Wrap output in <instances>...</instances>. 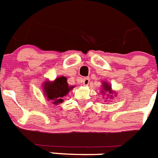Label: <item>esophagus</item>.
I'll list each match as a JSON object with an SVG mask.
<instances>
[{"mask_svg":"<svg viewBox=\"0 0 158 158\" xmlns=\"http://www.w3.org/2000/svg\"><path fill=\"white\" fill-rule=\"evenodd\" d=\"M89 83H90V79H89V78H83V85L87 86V85H88V84H89Z\"/></svg>","mask_w":158,"mask_h":158,"instance_id":"1","label":"esophagus"}]
</instances>
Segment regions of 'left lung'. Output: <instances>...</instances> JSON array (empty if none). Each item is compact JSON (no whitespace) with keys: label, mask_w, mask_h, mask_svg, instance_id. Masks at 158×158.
<instances>
[{"label":"left lung","mask_w":158,"mask_h":158,"mask_svg":"<svg viewBox=\"0 0 158 158\" xmlns=\"http://www.w3.org/2000/svg\"><path fill=\"white\" fill-rule=\"evenodd\" d=\"M102 93H105V92H108V93L110 94V97H113V93H115L114 91H112V87H111V86L108 84V83H103V90H102ZM111 98V99H112Z\"/></svg>","instance_id":"left-lung-1"}]
</instances>
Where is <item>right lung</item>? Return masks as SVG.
<instances>
[{
	"label": "right lung",
	"instance_id": "add662e5",
	"mask_svg": "<svg viewBox=\"0 0 158 158\" xmlns=\"http://www.w3.org/2000/svg\"><path fill=\"white\" fill-rule=\"evenodd\" d=\"M67 79L65 76H61L58 77L54 81H46L43 83V92L46 99L52 100V103L55 105L63 103V98L74 88L73 86L69 87Z\"/></svg>",
	"mask_w": 158,
	"mask_h": 158
}]
</instances>
